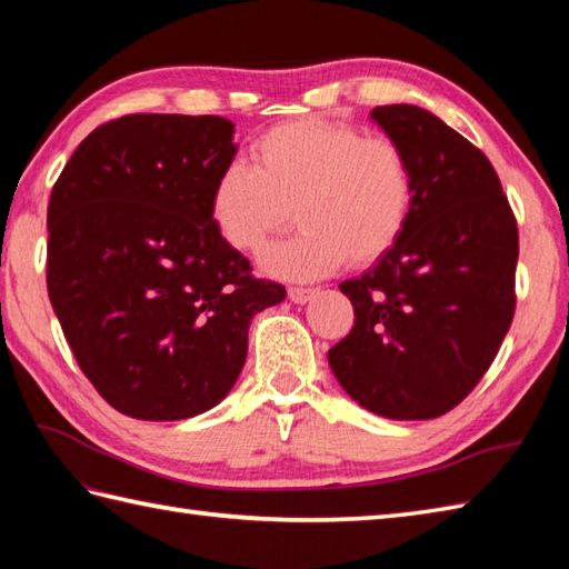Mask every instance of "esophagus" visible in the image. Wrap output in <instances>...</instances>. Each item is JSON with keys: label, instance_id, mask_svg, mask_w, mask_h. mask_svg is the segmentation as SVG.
<instances>
[{"label": "esophagus", "instance_id": "1", "mask_svg": "<svg viewBox=\"0 0 569 569\" xmlns=\"http://www.w3.org/2000/svg\"><path fill=\"white\" fill-rule=\"evenodd\" d=\"M316 296H318V288H303V286L288 288V298H291L293 303H298V306L308 303V300H312Z\"/></svg>", "mask_w": 569, "mask_h": 569}]
</instances>
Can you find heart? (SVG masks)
Listing matches in <instances>:
<instances>
[{
    "instance_id": "heart-1",
    "label": "heart",
    "mask_w": 569,
    "mask_h": 569,
    "mask_svg": "<svg viewBox=\"0 0 569 569\" xmlns=\"http://www.w3.org/2000/svg\"><path fill=\"white\" fill-rule=\"evenodd\" d=\"M247 163H229L210 192V217L229 247L261 253L296 220L298 237L266 257L286 278H316L349 259L371 266L389 253L416 198L413 166L391 137L330 119H293L251 141Z\"/></svg>"
}]
</instances>
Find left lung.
Masks as SVG:
<instances>
[{"label": "left lung", "mask_w": 569, "mask_h": 569, "mask_svg": "<svg viewBox=\"0 0 569 569\" xmlns=\"http://www.w3.org/2000/svg\"><path fill=\"white\" fill-rule=\"evenodd\" d=\"M371 117L406 149L416 198L398 244L340 283L355 325L328 359L371 413L430 420L475 391L511 328L518 224L491 161L442 119L416 104Z\"/></svg>", "instance_id": "1"}]
</instances>
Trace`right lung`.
Returning <instances> with one entry per match:
<instances>
[{"label":"right lung","mask_w":569,"mask_h":569,"mask_svg":"<svg viewBox=\"0 0 569 569\" xmlns=\"http://www.w3.org/2000/svg\"><path fill=\"white\" fill-rule=\"evenodd\" d=\"M232 131L214 114L119 117L82 139L51 190L48 298L84 377L129 418L220 403L251 318L286 298L212 224Z\"/></svg>","instance_id":"right-lung-1"}]
</instances>
